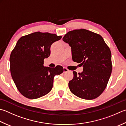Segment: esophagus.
I'll list each match as a JSON object with an SVG mask.
<instances>
[{"mask_svg":"<svg viewBox=\"0 0 126 126\" xmlns=\"http://www.w3.org/2000/svg\"><path fill=\"white\" fill-rule=\"evenodd\" d=\"M68 71H69V70L68 69H66V68H63V72L65 73L66 72H68Z\"/></svg>","mask_w":126,"mask_h":126,"instance_id":"1","label":"esophagus"}]
</instances>
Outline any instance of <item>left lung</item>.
Segmentation results:
<instances>
[{"instance_id":"1","label":"left lung","mask_w":126,"mask_h":126,"mask_svg":"<svg viewBox=\"0 0 126 126\" xmlns=\"http://www.w3.org/2000/svg\"><path fill=\"white\" fill-rule=\"evenodd\" d=\"M63 40L71 47L73 61L83 66L82 73L73 71V79L68 84L71 93L87 100L99 97L112 71L109 47L100 35L85 29L68 32Z\"/></svg>"}]
</instances>
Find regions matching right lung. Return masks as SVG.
I'll list each match as a JSON object with an SVG mask.
<instances>
[{
	"label": "right lung",
	"mask_w": 126,
	"mask_h": 126,
	"mask_svg": "<svg viewBox=\"0 0 126 126\" xmlns=\"http://www.w3.org/2000/svg\"><path fill=\"white\" fill-rule=\"evenodd\" d=\"M61 38L55 34L38 32L17 41L10 57V71L17 89L25 97L34 99L47 94L52 88L54 76L63 73L61 65L44 66L52 44Z\"/></svg>",
	"instance_id": "1"
}]
</instances>
